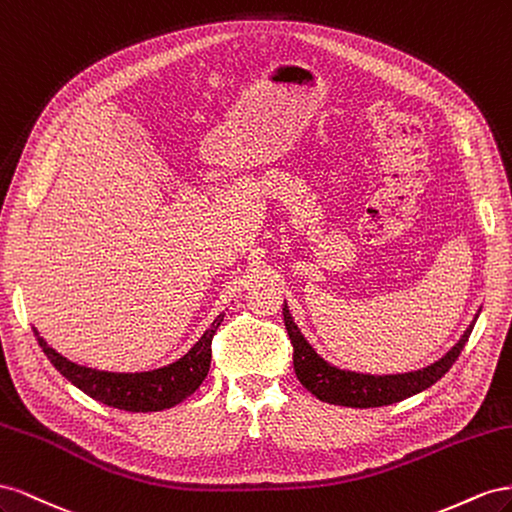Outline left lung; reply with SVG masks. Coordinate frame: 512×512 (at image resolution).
I'll list each match as a JSON object with an SVG mask.
<instances>
[{
    "label": "left lung",
    "instance_id": "1",
    "mask_svg": "<svg viewBox=\"0 0 512 512\" xmlns=\"http://www.w3.org/2000/svg\"><path fill=\"white\" fill-rule=\"evenodd\" d=\"M283 319L291 345H294V371L300 379V384L311 394H315L319 401L343 407H360V410L399 403L433 386L437 379H442L452 364H455L476 324L474 319L470 328L463 332L459 343L452 347L444 358L433 362L431 367L399 375H367L337 369L321 356H317L315 349L302 337V332L294 324V319H291L287 304L283 306Z\"/></svg>",
    "mask_w": 512,
    "mask_h": 512
}]
</instances>
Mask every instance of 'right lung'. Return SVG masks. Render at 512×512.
Masks as SVG:
<instances>
[{
    "instance_id": "add662e5",
    "label": "right lung",
    "mask_w": 512,
    "mask_h": 512,
    "mask_svg": "<svg viewBox=\"0 0 512 512\" xmlns=\"http://www.w3.org/2000/svg\"><path fill=\"white\" fill-rule=\"evenodd\" d=\"M225 313L218 315L212 326L203 332V337L193 345L191 352L167 364L163 369L145 371V373H109L98 371L81 364L70 362L62 354H57L47 341L40 337L34 328L38 345L47 354L53 367L60 371L68 382L83 390L87 397H92L109 407H118L126 412H160L182 403L186 397L201 386L210 371L212 360V337L221 326Z\"/></svg>"
}]
</instances>
